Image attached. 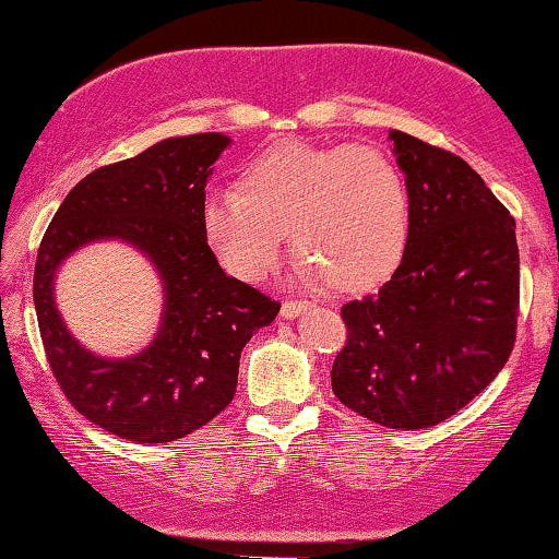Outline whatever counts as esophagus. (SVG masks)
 Returning <instances> with one entry per match:
<instances>
[{"mask_svg": "<svg viewBox=\"0 0 559 559\" xmlns=\"http://www.w3.org/2000/svg\"><path fill=\"white\" fill-rule=\"evenodd\" d=\"M308 306H311L308 300H285L282 302L280 313H282V319H298L302 311H308Z\"/></svg>", "mask_w": 559, "mask_h": 559, "instance_id": "1", "label": "esophagus"}]
</instances>
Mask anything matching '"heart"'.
<instances>
[{"instance_id":"b5f03b06","label":"heart","mask_w":559,"mask_h":559,"mask_svg":"<svg viewBox=\"0 0 559 559\" xmlns=\"http://www.w3.org/2000/svg\"><path fill=\"white\" fill-rule=\"evenodd\" d=\"M202 236L225 272L248 285L277 264L285 230L302 257L298 274L365 290L402 261L412 197L402 168L368 144L287 142L238 168L236 189L202 199Z\"/></svg>"}]
</instances>
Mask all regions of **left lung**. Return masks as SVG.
I'll list each match as a JSON object with an SVG mask.
<instances>
[{"instance_id":"1","label":"left lung","mask_w":559,"mask_h":559,"mask_svg":"<svg viewBox=\"0 0 559 559\" xmlns=\"http://www.w3.org/2000/svg\"><path fill=\"white\" fill-rule=\"evenodd\" d=\"M412 197L409 243L376 295L342 308L332 389L391 430L443 423L511 357L519 316L515 219L472 165L391 132Z\"/></svg>"}]
</instances>
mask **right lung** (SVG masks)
<instances>
[{
  "mask_svg": "<svg viewBox=\"0 0 559 559\" xmlns=\"http://www.w3.org/2000/svg\"><path fill=\"white\" fill-rule=\"evenodd\" d=\"M227 144L219 132L170 136L103 165L40 240L33 302L53 378L82 417L134 443H170L217 417L236 396L240 349L280 313L277 300L227 277L202 236L204 186ZM98 239L134 245L164 282L162 326L136 356L90 354L56 311L60 261Z\"/></svg>",
  "mask_w": 559,
  "mask_h": 559,
  "instance_id": "obj_1",
  "label": "right lung"
}]
</instances>
